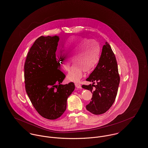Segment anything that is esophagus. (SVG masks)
Instances as JSON below:
<instances>
[{"label": "esophagus", "mask_w": 148, "mask_h": 148, "mask_svg": "<svg viewBox=\"0 0 148 148\" xmlns=\"http://www.w3.org/2000/svg\"><path fill=\"white\" fill-rule=\"evenodd\" d=\"M75 87H76L77 88H82L81 85L80 84L78 83H75Z\"/></svg>", "instance_id": "obj_1"}]
</instances>
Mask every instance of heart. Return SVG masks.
Returning a JSON list of instances; mask_svg holds the SVG:
<instances>
[{"label": "heart", "instance_id": "1", "mask_svg": "<svg viewBox=\"0 0 148 148\" xmlns=\"http://www.w3.org/2000/svg\"><path fill=\"white\" fill-rule=\"evenodd\" d=\"M65 52H60L57 57L59 66L64 70H67L71 63L74 64L67 75L69 81L77 82L82 77L83 70L88 71L94 68L100 60V49L98 44L94 41H89L85 38L73 37L64 44Z\"/></svg>", "mask_w": 148, "mask_h": 148}]
</instances>
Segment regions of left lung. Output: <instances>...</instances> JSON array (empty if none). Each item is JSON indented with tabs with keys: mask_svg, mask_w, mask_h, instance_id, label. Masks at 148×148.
Instances as JSON below:
<instances>
[{
	"mask_svg": "<svg viewBox=\"0 0 148 148\" xmlns=\"http://www.w3.org/2000/svg\"><path fill=\"white\" fill-rule=\"evenodd\" d=\"M86 81L92 82V84L82 86L92 94L91 101L86 106V109L94 115L105 113L115 101L120 83L116 59L107 42L103 47L97 66ZM95 82H97L96 85Z\"/></svg>",
	"mask_w": 148,
	"mask_h": 148,
	"instance_id": "8db88e82",
	"label": "left lung"
}]
</instances>
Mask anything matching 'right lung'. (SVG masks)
<instances>
[{
  "instance_id": "1",
  "label": "right lung",
  "mask_w": 148,
  "mask_h": 148,
  "mask_svg": "<svg viewBox=\"0 0 148 148\" xmlns=\"http://www.w3.org/2000/svg\"><path fill=\"white\" fill-rule=\"evenodd\" d=\"M59 40L58 36L38 37L24 65L27 94L37 112L49 120L64 113L67 99L75 88L73 82L62 84L65 75L59 70L56 56Z\"/></svg>"
}]
</instances>
